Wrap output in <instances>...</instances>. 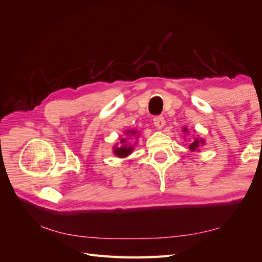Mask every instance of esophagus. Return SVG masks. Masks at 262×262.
Listing matches in <instances>:
<instances>
[{
    "instance_id": "1",
    "label": "esophagus",
    "mask_w": 262,
    "mask_h": 262,
    "mask_svg": "<svg viewBox=\"0 0 262 262\" xmlns=\"http://www.w3.org/2000/svg\"><path fill=\"white\" fill-rule=\"evenodd\" d=\"M153 121H154V125L156 126L157 129H162L163 126L165 125V119H164L163 116H156V117H154Z\"/></svg>"
}]
</instances>
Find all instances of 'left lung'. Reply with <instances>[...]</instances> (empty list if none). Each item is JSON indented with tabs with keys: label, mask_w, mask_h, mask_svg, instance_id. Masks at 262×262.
Segmentation results:
<instances>
[{
	"label": "left lung",
	"mask_w": 262,
	"mask_h": 262,
	"mask_svg": "<svg viewBox=\"0 0 262 262\" xmlns=\"http://www.w3.org/2000/svg\"><path fill=\"white\" fill-rule=\"evenodd\" d=\"M182 131L187 133V132H188V129H187V128H184V130H182ZM204 144H205V141H204V140L199 139V138H195L194 140H192L191 142H190L189 148L191 149L192 152H194V150H198L201 145H204Z\"/></svg>",
	"instance_id": "1"
}]
</instances>
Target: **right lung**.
Here are the masks:
<instances>
[{
  "label": "right lung",
  "mask_w": 262,
  "mask_h": 262,
  "mask_svg": "<svg viewBox=\"0 0 262 262\" xmlns=\"http://www.w3.org/2000/svg\"><path fill=\"white\" fill-rule=\"evenodd\" d=\"M125 134L128 137H133L137 134V131L136 130H128V131H125ZM120 143L122 144L121 146L116 145L114 147V154L117 155L118 157H126L128 155H130L133 150V146L126 142V138L120 139Z\"/></svg>",
  "instance_id": "right-lung-1"
}]
</instances>
